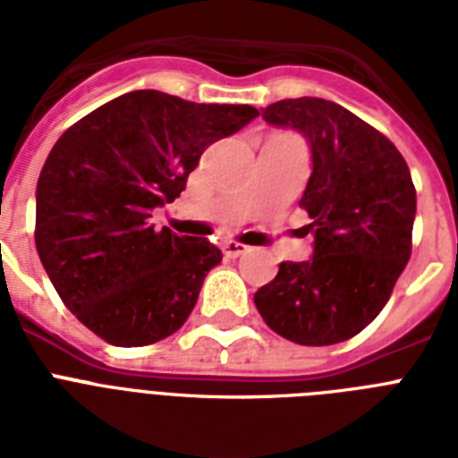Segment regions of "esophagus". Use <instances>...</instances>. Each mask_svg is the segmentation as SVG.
<instances>
[{
  "label": "esophagus",
  "instance_id": "1",
  "mask_svg": "<svg viewBox=\"0 0 458 458\" xmlns=\"http://www.w3.org/2000/svg\"><path fill=\"white\" fill-rule=\"evenodd\" d=\"M250 251V247L242 242H233V240H228V242H223V254L228 259H237L242 257V254H247Z\"/></svg>",
  "mask_w": 458,
  "mask_h": 458
}]
</instances>
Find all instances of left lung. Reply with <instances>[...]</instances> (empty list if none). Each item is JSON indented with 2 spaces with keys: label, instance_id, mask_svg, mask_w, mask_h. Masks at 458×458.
Segmentation results:
<instances>
[{
  "label": "left lung",
  "instance_id": "8db88e82",
  "mask_svg": "<svg viewBox=\"0 0 458 458\" xmlns=\"http://www.w3.org/2000/svg\"><path fill=\"white\" fill-rule=\"evenodd\" d=\"M266 123L304 135L311 175L300 207L313 254L285 261L254 294L273 333L306 347L337 344L383 311L411 257L416 190L397 147L344 106L318 97L261 109Z\"/></svg>",
  "mask_w": 458,
  "mask_h": 458
}]
</instances>
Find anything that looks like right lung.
<instances>
[{
	"label": "right lung",
	"instance_id": "right-lung-1",
	"mask_svg": "<svg viewBox=\"0 0 458 458\" xmlns=\"http://www.w3.org/2000/svg\"><path fill=\"white\" fill-rule=\"evenodd\" d=\"M257 116L250 104L135 89L56 140L38 180L35 244L82 326L116 347H142L185 323L223 254L208 240L154 230L149 218L180 197L208 145Z\"/></svg>",
	"mask_w": 458,
	"mask_h": 458
}]
</instances>
